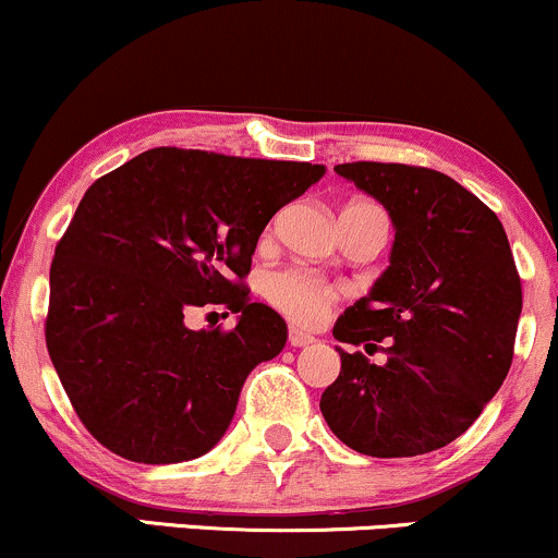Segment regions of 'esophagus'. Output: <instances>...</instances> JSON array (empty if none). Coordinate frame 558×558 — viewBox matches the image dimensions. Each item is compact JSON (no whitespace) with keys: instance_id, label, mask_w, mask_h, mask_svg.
<instances>
[{"instance_id":"esophagus-1","label":"esophagus","mask_w":558,"mask_h":558,"mask_svg":"<svg viewBox=\"0 0 558 558\" xmlns=\"http://www.w3.org/2000/svg\"><path fill=\"white\" fill-rule=\"evenodd\" d=\"M315 341H317V338L312 336V332H304V330H299V328L288 330V343H291L293 349H304V345H312Z\"/></svg>"}]
</instances>
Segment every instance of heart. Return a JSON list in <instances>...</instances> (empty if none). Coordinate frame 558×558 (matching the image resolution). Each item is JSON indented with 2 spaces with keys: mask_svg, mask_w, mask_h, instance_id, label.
I'll return each instance as SVG.
<instances>
[{
  "mask_svg": "<svg viewBox=\"0 0 558 558\" xmlns=\"http://www.w3.org/2000/svg\"><path fill=\"white\" fill-rule=\"evenodd\" d=\"M267 296L280 312H286L296 323L317 325L328 317L332 301H336V288L323 283L310 272L286 270L275 272L267 280Z\"/></svg>",
  "mask_w": 558,
  "mask_h": 558,
  "instance_id": "heart-1",
  "label": "heart"
}]
</instances>
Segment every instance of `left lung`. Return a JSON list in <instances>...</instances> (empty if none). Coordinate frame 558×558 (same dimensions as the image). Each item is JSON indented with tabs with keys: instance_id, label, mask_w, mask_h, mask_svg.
<instances>
[{
	"instance_id": "1",
	"label": "left lung",
	"mask_w": 558,
	"mask_h": 558,
	"mask_svg": "<svg viewBox=\"0 0 558 558\" xmlns=\"http://www.w3.org/2000/svg\"><path fill=\"white\" fill-rule=\"evenodd\" d=\"M336 172L388 209L396 239L388 270L332 328L386 362L336 345L341 375L319 409L367 457L430 453L480 417L511 367L522 283L509 239L493 209L438 170L349 162Z\"/></svg>"
}]
</instances>
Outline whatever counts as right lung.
<instances>
[{
  "instance_id": "obj_1",
  "label": "right lung",
  "mask_w": 558,
  "mask_h": 558,
  "mask_svg": "<svg viewBox=\"0 0 558 558\" xmlns=\"http://www.w3.org/2000/svg\"><path fill=\"white\" fill-rule=\"evenodd\" d=\"M323 175V165L159 146L83 194L49 270L47 349L101 446L175 464L226 435L243 380L288 338L241 280L270 217ZM209 303L240 312L233 331L184 325Z\"/></svg>"
}]
</instances>
